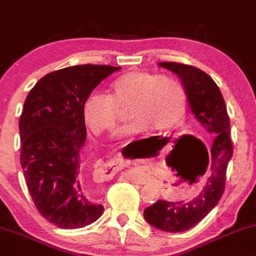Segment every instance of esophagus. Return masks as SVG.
Masks as SVG:
<instances>
[{
	"label": "esophagus",
	"instance_id": "34e87169",
	"mask_svg": "<svg viewBox=\"0 0 256 256\" xmlns=\"http://www.w3.org/2000/svg\"><path fill=\"white\" fill-rule=\"evenodd\" d=\"M120 168H122V165H120V164H107L104 166L102 172L107 176H113L116 172H118Z\"/></svg>",
	"mask_w": 256,
	"mask_h": 256
}]
</instances>
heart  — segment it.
<instances>
[{"label": "heart", "mask_w": 256, "mask_h": 256, "mask_svg": "<svg viewBox=\"0 0 256 256\" xmlns=\"http://www.w3.org/2000/svg\"><path fill=\"white\" fill-rule=\"evenodd\" d=\"M128 108L132 120L118 130L120 136H134L154 128L170 132L185 118L186 94L178 81L146 72L130 71L110 84L108 96L92 92L84 102V120L94 134L108 133Z\"/></svg>", "instance_id": "heart-1"}]
</instances>
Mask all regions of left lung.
Instances as JSON below:
<instances>
[{
	"label": "left lung",
	"instance_id": "8db88e82",
	"mask_svg": "<svg viewBox=\"0 0 256 256\" xmlns=\"http://www.w3.org/2000/svg\"><path fill=\"white\" fill-rule=\"evenodd\" d=\"M159 66L170 70L180 78L192 114L213 138L210 174L198 196L188 202L159 200L144 210V220L150 226L160 230L178 233L201 222L222 197L226 166L233 155V146L229 136L230 123L220 90L204 71L178 62H159ZM197 140L202 144L200 139Z\"/></svg>",
	"mask_w": 256,
	"mask_h": 256
}]
</instances>
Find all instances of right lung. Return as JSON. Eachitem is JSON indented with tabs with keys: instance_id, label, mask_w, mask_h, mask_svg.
I'll return each mask as SVG.
<instances>
[{
	"instance_id": "right-lung-1",
	"label": "right lung",
	"mask_w": 256,
	"mask_h": 256,
	"mask_svg": "<svg viewBox=\"0 0 256 256\" xmlns=\"http://www.w3.org/2000/svg\"><path fill=\"white\" fill-rule=\"evenodd\" d=\"M120 69L88 64L54 71L36 84L24 101L20 166L36 210L60 228H82L104 213L84 178L82 108L101 81Z\"/></svg>"
}]
</instances>
